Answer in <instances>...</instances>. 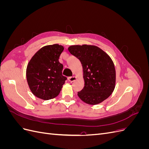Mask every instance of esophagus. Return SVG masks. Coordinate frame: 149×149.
I'll use <instances>...</instances> for the list:
<instances>
[{
  "instance_id": "esophagus-1",
  "label": "esophagus",
  "mask_w": 149,
  "mask_h": 149,
  "mask_svg": "<svg viewBox=\"0 0 149 149\" xmlns=\"http://www.w3.org/2000/svg\"><path fill=\"white\" fill-rule=\"evenodd\" d=\"M68 79L69 81L73 82V81H74L76 79V78L75 77V76H70V77L68 78Z\"/></svg>"
}]
</instances>
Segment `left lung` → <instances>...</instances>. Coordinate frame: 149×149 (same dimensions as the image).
Here are the masks:
<instances>
[{"label": "left lung", "instance_id": "left-lung-1", "mask_svg": "<svg viewBox=\"0 0 149 149\" xmlns=\"http://www.w3.org/2000/svg\"><path fill=\"white\" fill-rule=\"evenodd\" d=\"M71 55L81 63L84 86L78 96L84 102L95 105L104 101L113 92L116 84V70L110 56L94 45H72Z\"/></svg>", "mask_w": 149, "mask_h": 149}]
</instances>
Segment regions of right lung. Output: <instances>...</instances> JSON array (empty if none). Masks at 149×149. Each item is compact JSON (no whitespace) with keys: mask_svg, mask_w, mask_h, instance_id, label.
I'll list each match as a JSON object with an SVG mask.
<instances>
[{"mask_svg":"<svg viewBox=\"0 0 149 149\" xmlns=\"http://www.w3.org/2000/svg\"><path fill=\"white\" fill-rule=\"evenodd\" d=\"M64 48L58 44L40 48L31 58L26 76L29 88L35 96L51 100L60 94L66 77L62 75L63 66L59 58Z\"/></svg>","mask_w":149,"mask_h":149,"instance_id":"1","label":"right lung"}]
</instances>
